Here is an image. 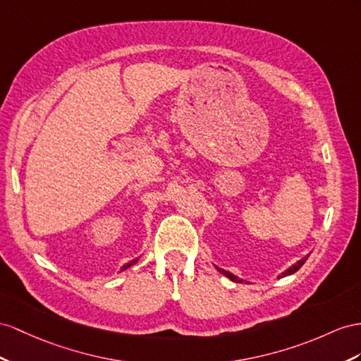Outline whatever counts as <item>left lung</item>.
<instances>
[{
	"mask_svg": "<svg viewBox=\"0 0 361 361\" xmlns=\"http://www.w3.org/2000/svg\"><path fill=\"white\" fill-rule=\"evenodd\" d=\"M307 257H308V256H307ZM307 257H303V259H302V261H299L298 264H294L293 267H290V269H288V270H286V271H283V273H282V276H281V277H283V276H288V274H293V273H295V271H298V270L300 269V267H302V265L305 264V261H307ZM219 271H221V273H223L224 276H227L230 281H233V282H244L243 279H238V277H236V276H233L232 273H228V271H226V270H219Z\"/></svg>",
	"mask_w": 361,
	"mask_h": 361,
	"instance_id": "8db88e82",
	"label": "left lung"
}]
</instances>
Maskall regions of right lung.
Returning a JSON list of instances; mask_svg holds the SVG:
<instances>
[{"mask_svg":"<svg viewBox=\"0 0 361 361\" xmlns=\"http://www.w3.org/2000/svg\"><path fill=\"white\" fill-rule=\"evenodd\" d=\"M137 262V259H134V261H131V262H129V264H126V265H123V269L122 270H126L128 269V267H131L133 264H135Z\"/></svg>","mask_w":361,"mask_h":361,"instance_id":"right-lung-1","label":"right lung"}]
</instances>
